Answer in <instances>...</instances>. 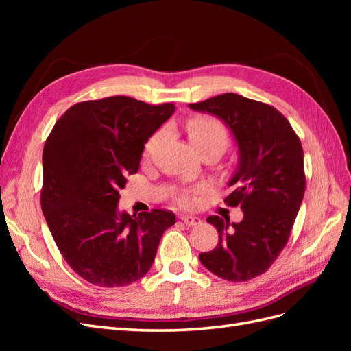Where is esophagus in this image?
<instances>
[{
	"label": "esophagus",
	"mask_w": 351,
	"mask_h": 351,
	"mask_svg": "<svg viewBox=\"0 0 351 351\" xmlns=\"http://www.w3.org/2000/svg\"><path fill=\"white\" fill-rule=\"evenodd\" d=\"M180 219H182L184 224L189 226V227H193V226L200 224V218L192 217V215H182V217H180Z\"/></svg>",
	"instance_id": "34e87169"
}]
</instances>
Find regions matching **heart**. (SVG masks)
Returning a JSON list of instances; mask_svg holds the SVG:
<instances>
[{
    "label": "heart",
    "instance_id": "b5f03b06",
    "mask_svg": "<svg viewBox=\"0 0 351 351\" xmlns=\"http://www.w3.org/2000/svg\"><path fill=\"white\" fill-rule=\"evenodd\" d=\"M186 130H187L190 142L193 143V146L197 151L205 149V147H218V149L222 152L228 143L227 127L212 115H193L192 119L187 120ZM162 139H164V130L155 132L145 143V156H152ZM204 190H205L204 187H196L193 190V193L195 195L204 193ZM178 202L184 206H189L192 205L193 199L189 195H183L180 196Z\"/></svg>",
    "mask_w": 351,
    "mask_h": 351
}]
</instances>
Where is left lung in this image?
Returning <instances> with one entry per match:
<instances>
[{
	"mask_svg": "<svg viewBox=\"0 0 351 351\" xmlns=\"http://www.w3.org/2000/svg\"><path fill=\"white\" fill-rule=\"evenodd\" d=\"M196 111L224 120L234 134L240 165L224 199L240 206L243 219L208 217L218 230L214 250L199 254L200 262L217 277L243 282L265 274L290 239L306 189L303 147L289 120L272 105L222 93L189 104Z\"/></svg>",
	"mask_w": 351,
	"mask_h": 351,
	"instance_id": "obj_1",
	"label": "left lung"
}]
</instances>
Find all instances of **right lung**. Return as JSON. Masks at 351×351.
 Wrapping results in <instances>:
<instances>
[{
  "mask_svg": "<svg viewBox=\"0 0 351 351\" xmlns=\"http://www.w3.org/2000/svg\"><path fill=\"white\" fill-rule=\"evenodd\" d=\"M176 110L130 97L74 104L57 120L42 154L40 206L61 256L98 287H123L152 267L167 209L129 215L117 210L125 177L139 171L147 139Z\"/></svg>",
  "mask_w": 351,
  "mask_h": 351,
  "instance_id": "1",
  "label": "right lung"
}]
</instances>
